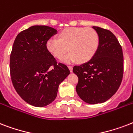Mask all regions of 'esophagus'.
<instances>
[{
	"mask_svg": "<svg viewBox=\"0 0 133 133\" xmlns=\"http://www.w3.org/2000/svg\"><path fill=\"white\" fill-rule=\"evenodd\" d=\"M68 68H69V70H70V71L71 72H72L73 67L72 66V65H68Z\"/></svg>",
	"mask_w": 133,
	"mask_h": 133,
	"instance_id": "1",
	"label": "esophagus"
}]
</instances>
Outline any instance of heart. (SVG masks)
<instances>
[{"mask_svg": "<svg viewBox=\"0 0 133 133\" xmlns=\"http://www.w3.org/2000/svg\"><path fill=\"white\" fill-rule=\"evenodd\" d=\"M99 45V36L93 28H70L59 34V39L51 38L46 43L50 54L60 59L70 51L63 61L72 63L79 61L85 63L92 58Z\"/></svg>", "mask_w": 133, "mask_h": 133, "instance_id": "1", "label": "heart"}]
</instances>
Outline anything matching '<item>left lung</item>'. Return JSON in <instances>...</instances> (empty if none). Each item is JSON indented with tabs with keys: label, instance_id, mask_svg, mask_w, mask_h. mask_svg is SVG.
Instances as JSON below:
<instances>
[{
	"label": "left lung",
	"instance_id": "1",
	"mask_svg": "<svg viewBox=\"0 0 133 133\" xmlns=\"http://www.w3.org/2000/svg\"><path fill=\"white\" fill-rule=\"evenodd\" d=\"M99 36V45L92 58L81 65H75L73 72L79 81L76 90L85 103H103L119 88L124 73V56L121 45L110 31L93 26Z\"/></svg>",
	"mask_w": 133,
	"mask_h": 133
}]
</instances>
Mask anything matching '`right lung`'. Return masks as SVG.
Returning a JSON list of instances; mask_svg holds the SVG:
<instances>
[{
  "mask_svg": "<svg viewBox=\"0 0 133 133\" xmlns=\"http://www.w3.org/2000/svg\"><path fill=\"white\" fill-rule=\"evenodd\" d=\"M56 34L57 30L48 26H32L18 34L12 47L9 68L14 87L24 101L36 107L52 103L59 84L70 73L46 48Z\"/></svg>",
  "mask_w": 133,
  "mask_h": 133,
  "instance_id": "1",
  "label": "right lung"
}]
</instances>
